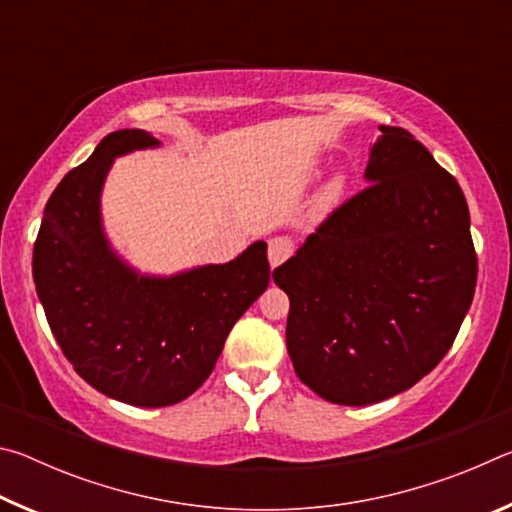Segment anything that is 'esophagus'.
<instances>
[{
    "instance_id": "esophagus-1",
    "label": "esophagus",
    "mask_w": 512,
    "mask_h": 512,
    "mask_svg": "<svg viewBox=\"0 0 512 512\" xmlns=\"http://www.w3.org/2000/svg\"><path fill=\"white\" fill-rule=\"evenodd\" d=\"M293 255V241L289 237H273L268 239V262L271 266H280Z\"/></svg>"
}]
</instances>
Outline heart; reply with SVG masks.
<instances>
[{
  "instance_id": "1",
  "label": "heart",
  "mask_w": 512,
  "mask_h": 512,
  "mask_svg": "<svg viewBox=\"0 0 512 512\" xmlns=\"http://www.w3.org/2000/svg\"><path fill=\"white\" fill-rule=\"evenodd\" d=\"M343 187H345L343 178H334V180H329V183H327V185H325V189H323V194H320V198H318V207H320V210H323V212L332 210V207L341 201Z\"/></svg>"
}]
</instances>
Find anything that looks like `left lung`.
<instances>
[{"label": "left lung", "mask_w": 512, "mask_h": 512, "mask_svg": "<svg viewBox=\"0 0 512 512\" xmlns=\"http://www.w3.org/2000/svg\"><path fill=\"white\" fill-rule=\"evenodd\" d=\"M368 187L273 271L291 300L287 350L323 400L366 406L411 388L452 348L476 287L470 210L452 173L397 126Z\"/></svg>", "instance_id": "left-lung-1"}]
</instances>
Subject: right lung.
<instances>
[{"label":"right lung","instance_id":"right-lung-1","mask_svg":"<svg viewBox=\"0 0 512 512\" xmlns=\"http://www.w3.org/2000/svg\"><path fill=\"white\" fill-rule=\"evenodd\" d=\"M158 146L144 131L103 137L54 189L33 244V280L74 370L112 400L158 409L210 377L241 314L271 280L266 244L228 264L140 277L108 248L99 196L115 155Z\"/></svg>","mask_w":512,"mask_h":512}]
</instances>
